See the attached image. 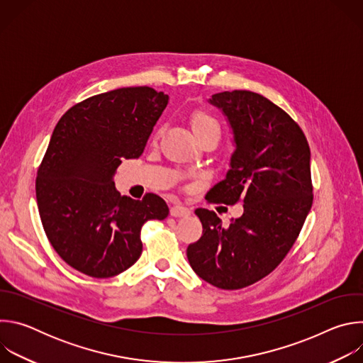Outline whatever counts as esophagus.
Wrapping results in <instances>:
<instances>
[{"label": "esophagus", "mask_w": 363, "mask_h": 363, "mask_svg": "<svg viewBox=\"0 0 363 363\" xmlns=\"http://www.w3.org/2000/svg\"><path fill=\"white\" fill-rule=\"evenodd\" d=\"M191 214V210L186 208L184 205H174L171 208V216L172 217H188Z\"/></svg>", "instance_id": "34e87169"}]
</instances>
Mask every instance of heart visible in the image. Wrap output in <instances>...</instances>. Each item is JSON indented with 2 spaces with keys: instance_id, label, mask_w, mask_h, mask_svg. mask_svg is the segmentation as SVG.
<instances>
[{
  "instance_id": "obj_1",
  "label": "heart",
  "mask_w": 363,
  "mask_h": 363,
  "mask_svg": "<svg viewBox=\"0 0 363 363\" xmlns=\"http://www.w3.org/2000/svg\"><path fill=\"white\" fill-rule=\"evenodd\" d=\"M191 123L194 128V132L196 133L198 138L206 136V135H216L220 138L221 135V125L220 122L210 113H206L203 111H198L192 115L191 118ZM162 133V130L158 132L157 136H160Z\"/></svg>"
}]
</instances>
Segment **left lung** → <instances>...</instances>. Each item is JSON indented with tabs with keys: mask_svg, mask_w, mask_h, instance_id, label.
Wrapping results in <instances>:
<instances>
[{
	"mask_svg": "<svg viewBox=\"0 0 363 363\" xmlns=\"http://www.w3.org/2000/svg\"><path fill=\"white\" fill-rule=\"evenodd\" d=\"M210 103L227 116L235 150L227 177L205 198L242 202L244 213L224 227L214 211L196 208L202 235L186 257L206 283L237 290L270 274L296 242L313 203L310 147L300 126L262 94L223 91Z\"/></svg>",
	"mask_w": 363,
	"mask_h": 363,
	"instance_id": "obj_1",
	"label": "left lung"
}]
</instances>
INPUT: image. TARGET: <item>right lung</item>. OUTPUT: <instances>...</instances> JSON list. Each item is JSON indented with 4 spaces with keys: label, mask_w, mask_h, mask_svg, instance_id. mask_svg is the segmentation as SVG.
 <instances>
[{
    "label": "right lung",
    "mask_w": 363,
    "mask_h": 363,
    "mask_svg": "<svg viewBox=\"0 0 363 363\" xmlns=\"http://www.w3.org/2000/svg\"><path fill=\"white\" fill-rule=\"evenodd\" d=\"M168 100L147 86L100 93L70 108L51 135L35 178L38 213L56 252L86 276L128 270L142 254V225L169 214L160 195L132 199L113 182L123 158L142 155Z\"/></svg>",
    "instance_id": "1"
}]
</instances>
